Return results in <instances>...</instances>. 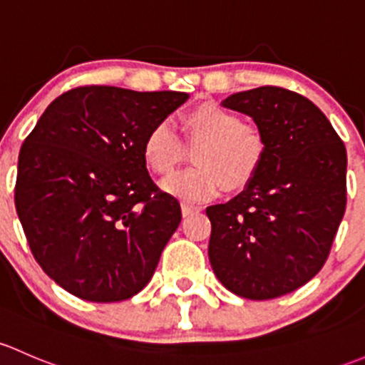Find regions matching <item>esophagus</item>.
<instances>
[{
	"instance_id": "esophagus-1",
	"label": "esophagus",
	"mask_w": 365,
	"mask_h": 365,
	"mask_svg": "<svg viewBox=\"0 0 365 365\" xmlns=\"http://www.w3.org/2000/svg\"><path fill=\"white\" fill-rule=\"evenodd\" d=\"M181 210H182V216L186 217V216H193V214L200 212V207H197V205H191V204H182Z\"/></svg>"
}]
</instances>
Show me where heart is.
<instances>
[{"instance_id": "b5f03b06", "label": "heart", "mask_w": 365, "mask_h": 365, "mask_svg": "<svg viewBox=\"0 0 365 365\" xmlns=\"http://www.w3.org/2000/svg\"><path fill=\"white\" fill-rule=\"evenodd\" d=\"M184 135L193 153L195 168L178 172L161 182L165 193L186 202L217 197L223 186L242 190L253 181L265 158V137L244 125L237 112L216 101H204L182 115ZM186 149L167 121L156 123L142 140V160L156 175H168L182 161Z\"/></svg>"}]
</instances>
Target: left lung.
I'll return each instance as SVG.
<instances>
[{"mask_svg":"<svg viewBox=\"0 0 365 365\" xmlns=\"http://www.w3.org/2000/svg\"><path fill=\"white\" fill-rule=\"evenodd\" d=\"M223 105L255 119L267 151L242 193L205 210L209 260L232 294L276 299L329 258L346 209V149L320 108L290 89L262 86Z\"/></svg>","mask_w":365,"mask_h":365,"instance_id":"obj_1","label":"left lung"}]
</instances>
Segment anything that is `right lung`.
I'll list each match as a JSON object with an SVG mask.
<instances>
[{
	"instance_id": "right-lung-1",
	"label": "right lung",
	"mask_w": 365,
	"mask_h": 365,
	"mask_svg": "<svg viewBox=\"0 0 365 365\" xmlns=\"http://www.w3.org/2000/svg\"><path fill=\"white\" fill-rule=\"evenodd\" d=\"M186 100L81 86L52 101L26 137L15 209L35 260L71 295L126 300L155 274L181 205L153 182L142 140Z\"/></svg>"
}]
</instances>
